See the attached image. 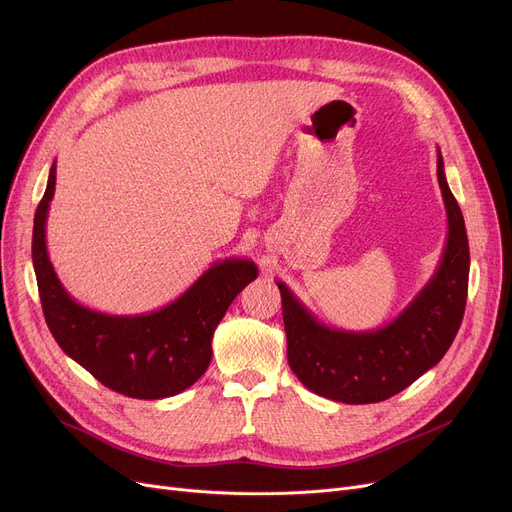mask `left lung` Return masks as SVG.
<instances>
[{"mask_svg":"<svg viewBox=\"0 0 512 512\" xmlns=\"http://www.w3.org/2000/svg\"><path fill=\"white\" fill-rule=\"evenodd\" d=\"M438 182L448 215V234L434 276L390 324L346 332L330 328L276 282L288 342V365L311 392L369 405L411 386L440 363L461 328L469 286V240L459 203L448 188L438 149Z\"/></svg>","mask_w":512,"mask_h":512,"instance_id":"8db88e82","label":"left lung"}]
</instances>
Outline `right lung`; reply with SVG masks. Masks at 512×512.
<instances>
[{
  "label": "right lung",
  "mask_w": 512,
  "mask_h": 512,
  "mask_svg": "<svg viewBox=\"0 0 512 512\" xmlns=\"http://www.w3.org/2000/svg\"><path fill=\"white\" fill-rule=\"evenodd\" d=\"M56 193V161L35 213L33 267L43 315L62 351L114 392L159 400L193 386L211 361V338L236 294L259 274L249 259L215 261L176 301L139 315L76 303L49 261L45 224Z\"/></svg>",
  "instance_id": "1"
}]
</instances>
